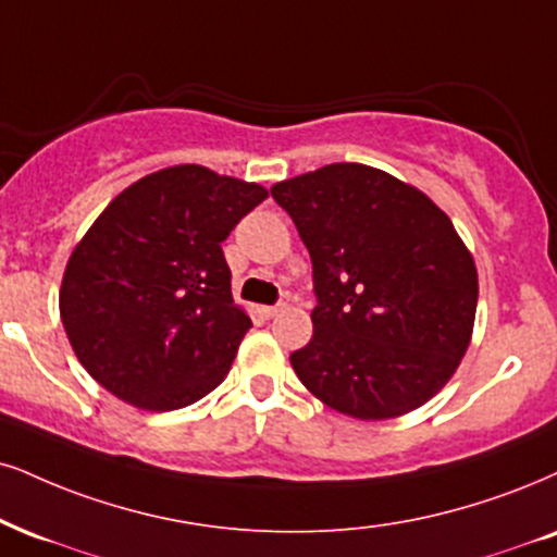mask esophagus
Returning <instances> with one entry per match:
<instances>
[{
  "label": "esophagus",
  "instance_id": "34e87169",
  "mask_svg": "<svg viewBox=\"0 0 557 557\" xmlns=\"http://www.w3.org/2000/svg\"><path fill=\"white\" fill-rule=\"evenodd\" d=\"M278 312H281V305H276V307H260V314H263V318H276Z\"/></svg>",
  "mask_w": 557,
  "mask_h": 557
}]
</instances>
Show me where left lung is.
<instances>
[{"label": "left lung", "instance_id": "1", "mask_svg": "<svg viewBox=\"0 0 557 557\" xmlns=\"http://www.w3.org/2000/svg\"><path fill=\"white\" fill-rule=\"evenodd\" d=\"M312 258V341L292 354L310 393L359 421L421 408L457 372L475 327L478 268L416 185L335 162L271 188Z\"/></svg>", "mask_w": 557, "mask_h": 557}]
</instances>
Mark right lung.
<instances>
[{"instance_id": "1", "label": "right lung", "mask_w": 557, "mask_h": 557, "mask_svg": "<svg viewBox=\"0 0 557 557\" xmlns=\"http://www.w3.org/2000/svg\"><path fill=\"white\" fill-rule=\"evenodd\" d=\"M268 198L201 164L139 177L66 260L59 312L87 374L134 408L194 405L230 374L250 331L222 243Z\"/></svg>"}]
</instances>
